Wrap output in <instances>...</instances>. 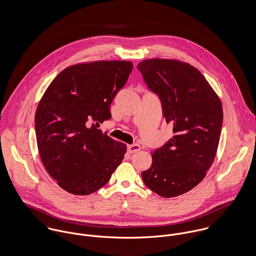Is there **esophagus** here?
<instances>
[{"mask_svg": "<svg viewBox=\"0 0 256 256\" xmlns=\"http://www.w3.org/2000/svg\"><path fill=\"white\" fill-rule=\"evenodd\" d=\"M128 148V152H130V154H134V152H139L140 150H141V146H139V145H137V144H134V145H129V146H127Z\"/></svg>", "mask_w": 256, "mask_h": 256, "instance_id": "esophagus-1", "label": "esophagus"}]
</instances>
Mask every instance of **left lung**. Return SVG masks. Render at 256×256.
Masks as SVG:
<instances>
[{
	"label": "left lung",
	"mask_w": 256,
	"mask_h": 256,
	"mask_svg": "<svg viewBox=\"0 0 256 256\" xmlns=\"http://www.w3.org/2000/svg\"><path fill=\"white\" fill-rule=\"evenodd\" d=\"M137 69L158 94L162 116L174 136L152 152L142 172L152 191L170 198L184 194L206 176L219 145L222 108L219 96L196 68L178 60L146 59Z\"/></svg>",
	"instance_id": "obj_1"
}]
</instances>
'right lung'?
Masks as SVG:
<instances>
[{
  "mask_svg": "<svg viewBox=\"0 0 256 256\" xmlns=\"http://www.w3.org/2000/svg\"><path fill=\"white\" fill-rule=\"evenodd\" d=\"M129 61H96L70 66L49 84L36 113L42 164L58 185L88 195L110 182L127 150L102 133L110 104L132 72Z\"/></svg>",
  "mask_w": 256,
  "mask_h": 256,
  "instance_id": "obj_1",
  "label": "right lung"
}]
</instances>
